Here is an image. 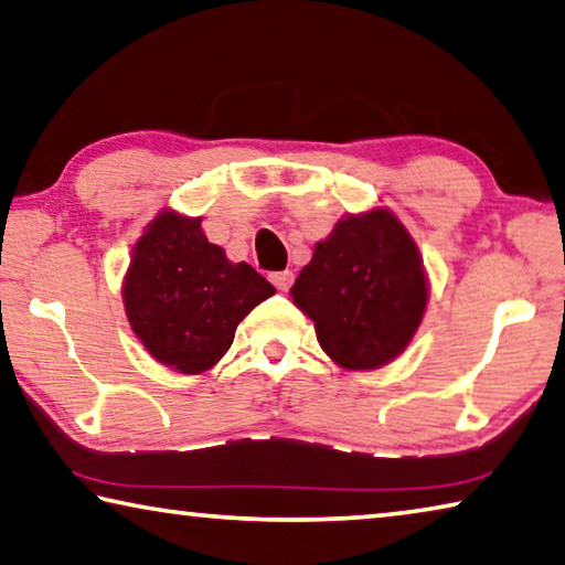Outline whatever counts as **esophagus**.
<instances>
[{
  "mask_svg": "<svg viewBox=\"0 0 565 565\" xmlns=\"http://www.w3.org/2000/svg\"><path fill=\"white\" fill-rule=\"evenodd\" d=\"M268 279H271V284L279 291H289L291 284H294V274L291 271H274L271 276H268Z\"/></svg>",
  "mask_w": 565,
  "mask_h": 565,
  "instance_id": "34e87169",
  "label": "esophagus"
}]
</instances>
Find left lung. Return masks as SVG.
Instances as JSON below:
<instances>
[{
    "label": "left lung",
    "instance_id": "1",
    "mask_svg": "<svg viewBox=\"0 0 565 565\" xmlns=\"http://www.w3.org/2000/svg\"><path fill=\"white\" fill-rule=\"evenodd\" d=\"M291 297L339 366L377 370L405 352L423 321V258L390 211L347 216L315 246Z\"/></svg>",
    "mask_w": 565,
    "mask_h": 565
}]
</instances>
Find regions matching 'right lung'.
Segmentation results:
<instances>
[{"instance_id": "1", "label": "right lung", "mask_w": 565, "mask_h": 565, "mask_svg": "<svg viewBox=\"0 0 565 565\" xmlns=\"http://www.w3.org/2000/svg\"><path fill=\"white\" fill-rule=\"evenodd\" d=\"M276 289L254 266L231 264L201 218L160 213L132 248L125 315L142 347L183 374L211 370L234 344L238 321Z\"/></svg>"}]
</instances>
